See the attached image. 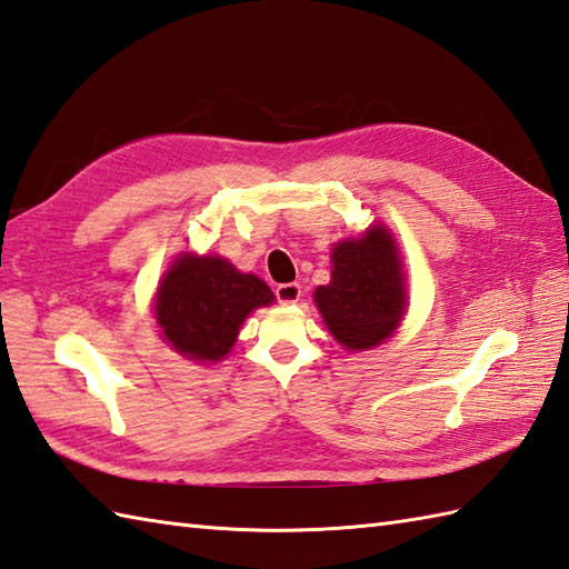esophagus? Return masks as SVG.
<instances>
[{
  "mask_svg": "<svg viewBox=\"0 0 569 569\" xmlns=\"http://www.w3.org/2000/svg\"><path fill=\"white\" fill-rule=\"evenodd\" d=\"M273 293L281 306H293V302L300 300V286L298 283H281V286H276Z\"/></svg>",
  "mask_w": 569,
  "mask_h": 569,
  "instance_id": "esophagus-1",
  "label": "esophagus"
}]
</instances>
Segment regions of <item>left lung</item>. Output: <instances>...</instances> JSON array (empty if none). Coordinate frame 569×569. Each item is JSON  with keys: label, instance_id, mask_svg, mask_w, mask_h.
<instances>
[{"label": "left lung", "instance_id": "left-lung-1", "mask_svg": "<svg viewBox=\"0 0 569 569\" xmlns=\"http://www.w3.org/2000/svg\"><path fill=\"white\" fill-rule=\"evenodd\" d=\"M329 332L347 351L382 345L407 310L398 244L382 224L332 249V281L315 288Z\"/></svg>", "mask_w": 569, "mask_h": 569}]
</instances>
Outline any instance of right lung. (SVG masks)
I'll return each instance as SVG.
<instances>
[{
  "instance_id": "obj_1",
  "label": "right lung",
  "mask_w": 569,
  "mask_h": 569,
  "mask_svg": "<svg viewBox=\"0 0 569 569\" xmlns=\"http://www.w3.org/2000/svg\"><path fill=\"white\" fill-rule=\"evenodd\" d=\"M273 293L254 273L222 257L181 254L157 288L154 317L162 339L191 361L218 363L230 353L247 315L271 306Z\"/></svg>"
}]
</instances>
